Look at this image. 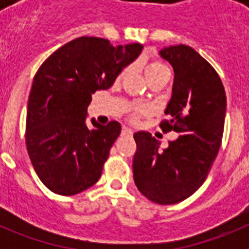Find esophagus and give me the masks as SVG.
Here are the masks:
<instances>
[{
    "instance_id": "1",
    "label": "esophagus",
    "mask_w": 249,
    "mask_h": 249,
    "mask_svg": "<svg viewBox=\"0 0 249 249\" xmlns=\"http://www.w3.org/2000/svg\"><path fill=\"white\" fill-rule=\"evenodd\" d=\"M121 135H122V136H132V135H133V132H132V129L128 128V127H123L122 131H121Z\"/></svg>"
}]
</instances>
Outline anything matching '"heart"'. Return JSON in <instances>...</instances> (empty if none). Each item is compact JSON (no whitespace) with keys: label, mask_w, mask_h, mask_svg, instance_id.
Listing matches in <instances>:
<instances>
[{"label":"heart","mask_w":249,"mask_h":249,"mask_svg":"<svg viewBox=\"0 0 249 249\" xmlns=\"http://www.w3.org/2000/svg\"><path fill=\"white\" fill-rule=\"evenodd\" d=\"M144 73H146V77H149V76H152V74L169 73V71H168V68H167V66L163 65V63L152 62V63H149V65H147V67L144 68ZM143 112H144L143 108L138 107V108H136V116L140 113H143Z\"/></svg>","instance_id":"1"}]
</instances>
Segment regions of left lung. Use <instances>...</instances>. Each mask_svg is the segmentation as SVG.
<instances>
[{"label": "left lung", "mask_w": 249, "mask_h": 249, "mask_svg": "<svg viewBox=\"0 0 249 249\" xmlns=\"http://www.w3.org/2000/svg\"><path fill=\"white\" fill-rule=\"evenodd\" d=\"M175 72L172 97L160 123L163 132L179 137L160 149V141L144 131L136 132L133 157L135 183L144 197L158 204H175L198 190L221 147L226 117V92L218 73L186 45L158 52Z\"/></svg>", "instance_id": "left-lung-1"}]
</instances>
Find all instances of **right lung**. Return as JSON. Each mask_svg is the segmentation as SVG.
Wrapping results in <instances>:
<instances>
[{"mask_svg": "<svg viewBox=\"0 0 249 249\" xmlns=\"http://www.w3.org/2000/svg\"><path fill=\"white\" fill-rule=\"evenodd\" d=\"M141 43L113 46L100 37H78L54 51L31 87L26 144L37 176L48 190L73 196L100 179L109 149L121 133L116 121L92 118V94L109 89L123 68L141 54Z\"/></svg>", "mask_w": 249, "mask_h": 249, "instance_id": "1", "label": "right lung"}]
</instances>
